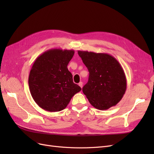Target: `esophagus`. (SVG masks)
<instances>
[{
  "mask_svg": "<svg viewBox=\"0 0 154 154\" xmlns=\"http://www.w3.org/2000/svg\"><path fill=\"white\" fill-rule=\"evenodd\" d=\"M78 85H79V86H80V87L81 88H82V87H83V83H82V82H80V83H78Z\"/></svg>",
  "mask_w": 154,
  "mask_h": 154,
  "instance_id": "obj_1",
  "label": "esophagus"
}]
</instances>
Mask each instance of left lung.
Here are the masks:
<instances>
[{
  "label": "left lung",
  "instance_id": "obj_1",
  "mask_svg": "<svg viewBox=\"0 0 154 154\" xmlns=\"http://www.w3.org/2000/svg\"><path fill=\"white\" fill-rule=\"evenodd\" d=\"M78 53L89 72L82 91L90 103L99 110L118 104L127 89L126 76L119 62L107 53L84 51Z\"/></svg>",
  "mask_w": 154,
  "mask_h": 154
}]
</instances>
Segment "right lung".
<instances>
[{"mask_svg": "<svg viewBox=\"0 0 154 154\" xmlns=\"http://www.w3.org/2000/svg\"><path fill=\"white\" fill-rule=\"evenodd\" d=\"M74 54L72 49H51L35 60L28 83L32 98L40 108L48 112L61 111L82 90L73 83L67 69Z\"/></svg>", "mask_w": 154, "mask_h": 154, "instance_id": "1", "label": "right lung"}]
</instances>
